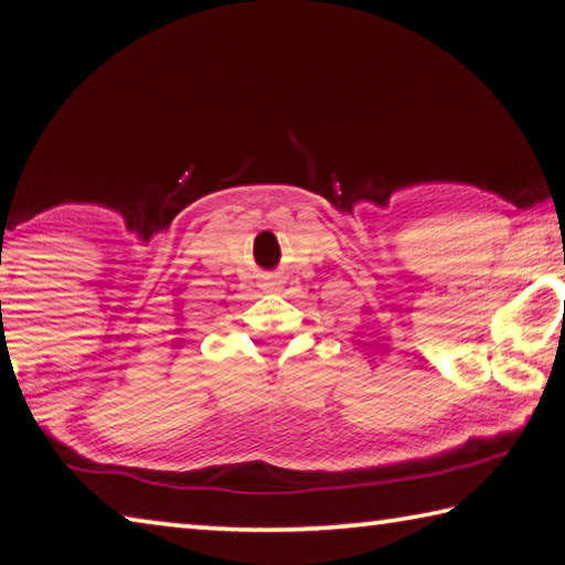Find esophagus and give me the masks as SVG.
Instances as JSON below:
<instances>
[{
	"mask_svg": "<svg viewBox=\"0 0 565 565\" xmlns=\"http://www.w3.org/2000/svg\"><path fill=\"white\" fill-rule=\"evenodd\" d=\"M265 287H268L270 292H273V290H278V287H280V280H278V278H273V280L265 282Z\"/></svg>",
	"mask_w": 565,
	"mask_h": 565,
	"instance_id": "obj_1",
	"label": "esophagus"
}]
</instances>
